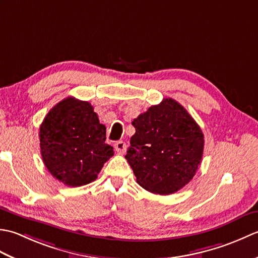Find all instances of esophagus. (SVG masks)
Masks as SVG:
<instances>
[{"instance_id": "obj_1", "label": "esophagus", "mask_w": 258, "mask_h": 258, "mask_svg": "<svg viewBox=\"0 0 258 258\" xmlns=\"http://www.w3.org/2000/svg\"><path fill=\"white\" fill-rule=\"evenodd\" d=\"M114 146H115V150H116L118 153H120V154H123L126 150V144L123 141H117Z\"/></svg>"}]
</instances>
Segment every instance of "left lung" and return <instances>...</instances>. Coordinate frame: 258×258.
<instances>
[{
    "label": "left lung",
    "instance_id": "left-lung-1",
    "mask_svg": "<svg viewBox=\"0 0 258 258\" xmlns=\"http://www.w3.org/2000/svg\"><path fill=\"white\" fill-rule=\"evenodd\" d=\"M135 134L125 158L142 187L169 195L189 183L202 162L204 135L189 113L164 98L132 122Z\"/></svg>",
    "mask_w": 258,
    "mask_h": 258
}]
</instances>
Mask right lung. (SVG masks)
<instances>
[{
  "instance_id": "add662e5",
  "label": "right lung",
  "mask_w": 258,
  "mask_h": 258,
  "mask_svg": "<svg viewBox=\"0 0 258 258\" xmlns=\"http://www.w3.org/2000/svg\"><path fill=\"white\" fill-rule=\"evenodd\" d=\"M106 127L89 102L69 96L47 113L40 126L44 165L59 182L72 187L95 180L113 147L105 143Z\"/></svg>"
}]
</instances>
